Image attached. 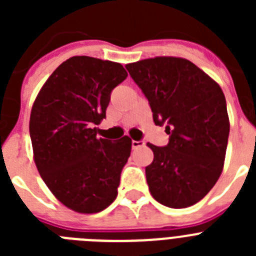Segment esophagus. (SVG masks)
<instances>
[{"mask_svg":"<svg viewBox=\"0 0 256 256\" xmlns=\"http://www.w3.org/2000/svg\"><path fill=\"white\" fill-rule=\"evenodd\" d=\"M142 146H144V141H132V148H133V150H134V148H142Z\"/></svg>","mask_w":256,"mask_h":256,"instance_id":"34e87169","label":"esophagus"}]
</instances>
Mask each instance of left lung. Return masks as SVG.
<instances>
[{
	"instance_id": "8db88e82",
	"label": "left lung",
	"mask_w": 256,
	"mask_h": 256,
	"mask_svg": "<svg viewBox=\"0 0 256 256\" xmlns=\"http://www.w3.org/2000/svg\"><path fill=\"white\" fill-rule=\"evenodd\" d=\"M126 68L148 98L154 123L165 126L169 134L164 148L148 144L154 152L146 166L151 195L173 209L191 206L223 170L230 134L224 94L186 58H146Z\"/></svg>"
}]
</instances>
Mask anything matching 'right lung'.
Segmentation results:
<instances>
[{
	"mask_svg": "<svg viewBox=\"0 0 256 256\" xmlns=\"http://www.w3.org/2000/svg\"><path fill=\"white\" fill-rule=\"evenodd\" d=\"M128 76L119 62L74 56L51 74L36 98L29 133L34 162L65 206L91 214L116 198L132 141L97 138L112 92Z\"/></svg>",
	"mask_w": 256,
	"mask_h": 256,
	"instance_id": "right-lung-1",
	"label": "right lung"
}]
</instances>
